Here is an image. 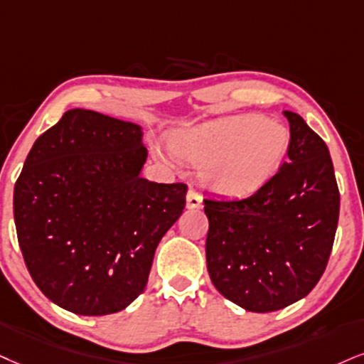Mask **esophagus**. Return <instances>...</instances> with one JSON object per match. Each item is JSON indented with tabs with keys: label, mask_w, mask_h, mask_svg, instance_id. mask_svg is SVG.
Returning <instances> with one entry per match:
<instances>
[{
	"label": "esophagus",
	"mask_w": 364,
	"mask_h": 364,
	"mask_svg": "<svg viewBox=\"0 0 364 364\" xmlns=\"http://www.w3.org/2000/svg\"><path fill=\"white\" fill-rule=\"evenodd\" d=\"M187 208L189 209H199L203 208V197H200V192L191 187L189 194H187Z\"/></svg>",
	"instance_id": "1"
}]
</instances>
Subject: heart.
<instances>
[{"instance_id": "b5f03b06", "label": "heart", "mask_w": 364, "mask_h": 364, "mask_svg": "<svg viewBox=\"0 0 364 364\" xmlns=\"http://www.w3.org/2000/svg\"><path fill=\"white\" fill-rule=\"evenodd\" d=\"M282 123L255 114L213 121L182 134L173 150L200 165L203 181L224 196H246L263 186L289 150Z\"/></svg>"}]
</instances>
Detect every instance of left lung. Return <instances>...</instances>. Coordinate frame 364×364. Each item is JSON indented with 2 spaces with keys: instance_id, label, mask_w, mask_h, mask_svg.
<instances>
[{
  "instance_id": "8db88e82",
  "label": "left lung",
  "mask_w": 364,
  "mask_h": 364,
  "mask_svg": "<svg viewBox=\"0 0 364 364\" xmlns=\"http://www.w3.org/2000/svg\"><path fill=\"white\" fill-rule=\"evenodd\" d=\"M287 161L243 199H204L205 258L219 294L250 312L304 299L324 273L339 219V189L324 140L299 114Z\"/></svg>"
}]
</instances>
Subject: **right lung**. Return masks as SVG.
<instances>
[{"mask_svg": "<svg viewBox=\"0 0 364 364\" xmlns=\"http://www.w3.org/2000/svg\"><path fill=\"white\" fill-rule=\"evenodd\" d=\"M141 128L70 109L40 134L15 183L16 236L31 278L79 316L123 311L145 290L187 186L148 182Z\"/></svg>", "mask_w": 364, "mask_h": 364, "instance_id": "add662e5", "label": "right lung"}]
</instances>
